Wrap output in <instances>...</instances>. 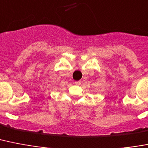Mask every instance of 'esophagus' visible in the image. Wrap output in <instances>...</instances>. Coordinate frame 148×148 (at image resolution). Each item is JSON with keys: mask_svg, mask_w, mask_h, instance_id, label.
Here are the masks:
<instances>
[{"mask_svg": "<svg viewBox=\"0 0 148 148\" xmlns=\"http://www.w3.org/2000/svg\"><path fill=\"white\" fill-rule=\"evenodd\" d=\"M74 84H75V85H80V84H81V81H80V80H78V81H75V82H74Z\"/></svg>", "mask_w": 148, "mask_h": 148, "instance_id": "1", "label": "esophagus"}]
</instances>
